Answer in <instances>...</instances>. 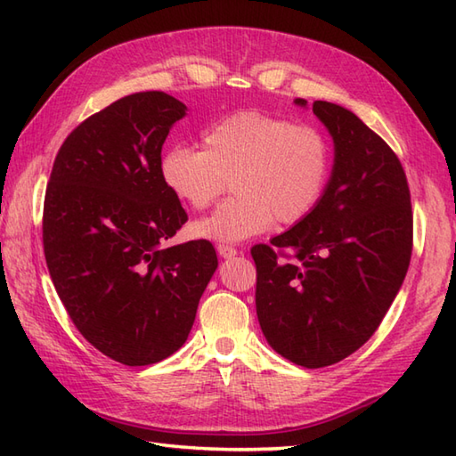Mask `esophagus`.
<instances>
[{"mask_svg":"<svg viewBox=\"0 0 456 456\" xmlns=\"http://www.w3.org/2000/svg\"><path fill=\"white\" fill-rule=\"evenodd\" d=\"M217 253H219V256H221V258H231V256H235V255H237V248H235V247H231V245H223V243H219V245H217Z\"/></svg>","mask_w":456,"mask_h":456,"instance_id":"esophagus-1","label":"esophagus"}]
</instances>
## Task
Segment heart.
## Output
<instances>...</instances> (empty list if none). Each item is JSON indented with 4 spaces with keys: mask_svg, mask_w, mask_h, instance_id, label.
<instances>
[{
    "mask_svg": "<svg viewBox=\"0 0 456 456\" xmlns=\"http://www.w3.org/2000/svg\"><path fill=\"white\" fill-rule=\"evenodd\" d=\"M203 151L174 147L162 157L160 178L191 209L209 208L231 180L235 196L191 223V235L240 243L274 225L305 219L327 190L331 147L314 125L247 110L213 123Z\"/></svg>",
    "mask_w": 456,
    "mask_h": 456,
    "instance_id": "b5f03b06",
    "label": "heart"
}]
</instances>
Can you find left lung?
<instances>
[{"instance_id":"obj_1","label":"left lung","mask_w":456,"mask_h":456,"mask_svg":"<svg viewBox=\"0 0 456 456\" xmlns=\"http://www.w3.org/2000/svg\"><path fill=\"white\" fill-rule=\"evenodd\" d=\"M314 113L335 142L323 198L270 245L250 248L260 329L304 368L343 361L374 335L413 247L410 186L395 152L341 105L314 102Z\"/></svg>"}]
</instances>
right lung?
Wrapping results in <instances>:
<instances>
[{
    "label": "right lung",
    "mask_w": 456,
    "mask_h": 456,
    "mask_svg": "<svg viewBox=\"0 0 456 456\" xmlns=\"http://www.w3.org/2000/svg\"><path fill=\"white\" fill-rule=\"evenodd\" d=\"M186 105L125 95L82 121L58 151L43 209L56 294L100 353L147 366L186 343L217 268L206 239L164 248L188 221L160 178L162 144Z\"/></svg>",
    "instance_id": "1"
}]
</instances>
